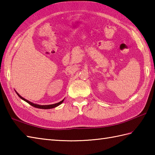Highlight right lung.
I'll return each mask as SVG.
<instances>
[{"instance_id": "right-lung-1", "label": "right lung", "mask_w": 155, "mask_h": 155, "mask_svg": "<svg viewBox=\"0 0 155 155\" xmlns=\"http://www.w3.org/2000/svg\"><path fill=\"white\" fill-rule=\"evenodd\" d=\"M16 94H18V96L21 98V99H22L23 101H26L27 102V103H28L29 104H31V106H32V107H35V108H42V109H50V108H54V107H58V105H60L61 103H62V102L64 101V99L62 100V101H61V102H59V103H55V104H48V105H40V104H35V103H31V102H30V101H28V100H27V99H25V98H24L23 97H22L21 95H20L16 91Z\"/></svg>"}]
</instances>
